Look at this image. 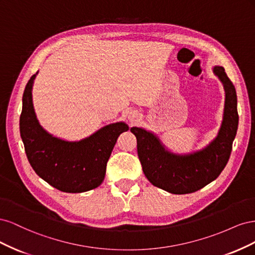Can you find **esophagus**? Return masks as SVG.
<instances>
[{
    "label": "esophagus",
    "instance_id": "34e87169",
    "mask_svg": "<svg viewBox=\"0 0 255 255\" xmlns=\"http://www.w3.org/2000/svg\"><path fill=\"white\" fill-rule=\"evenodd\" d=\"M135 117H136V116H133V117H132V118H130V121H132V122H133V121H134V120H133V119H134V118H135Z\"/></svg>",
    "mask_w": 255,
    "mask_h": 255
}]
</instances>
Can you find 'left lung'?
I'll use <instances>...</instances> for the list:
<instances>
[{"label": "left lung", "instance_id": "1", "mask_svg": "<svg viewBox=\"0 0 255 255\" xmlns=\"http://www.w3.org/2000/svg\"><path fill=\"white\" fill-rule=\"evenodd\" d=\"M214 74L226 92L225 110L218 134L201 150L179 154L168 150L159 137L142 128H130L137 139L138 157L146 179L170 194H191L217 179L227 166L238 128L237 96L233 83L221 66Z\"/></svg>", "mask_w": 255, "mask_h": 255}]
</instances>
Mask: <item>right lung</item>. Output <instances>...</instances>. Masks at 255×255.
I'll use <instances>...</instances> for the list:
<instances>
[{"label": "right lung", "instance_id": "obj_1", "mask_svg": "<svg viewBox=\"0 0 255 255\" xmlns=\"http://www.w3.org/2000/svg\"><path fill=\"white\" fill-rule=\"evenodd\" d=\"M36 74L27 82L22 97L20 135L34 171L51 186L64 192H84L102 184L106 164L126 122L107 125L81 140L69 141L47 132L37 119L33 104Z\"/></svg>", "mask_w": 255, "mask_h": 255}]
</instances>
